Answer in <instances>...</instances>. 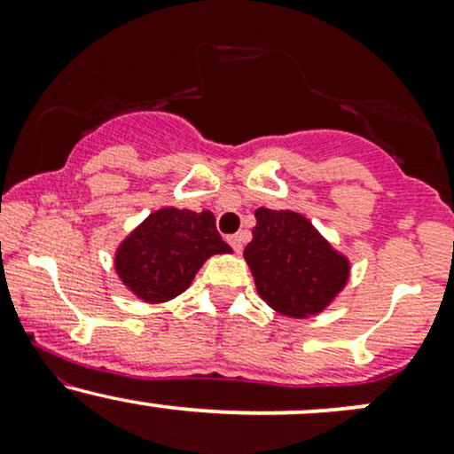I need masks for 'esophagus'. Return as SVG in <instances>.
I'll return each instance as SVG.
<instances>
[{
	"instance_id": "1",
	"label": "esophagus",
	"mask_w": 454,
	"mask_h": 454,
	"mask_svg": "<svg viewBox=\"0 0 454 454\" xmlns=\"http://www.w3.org/2000/svg\"><path fill=\"white\" fill-rule=\"evenodd\" d=\"M228 243L237 254L243 252V234H232V237H228Z\"/></svg>"
}]
</instances>
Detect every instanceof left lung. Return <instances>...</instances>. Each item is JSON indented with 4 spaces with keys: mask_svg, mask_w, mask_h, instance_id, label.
Wrapping results in <instances>:
<instances>
[{
    "mask_svg": "<svg viewBox=\"0 0 454 454\" xmlns=\"http://www.w3.org/2000/svg\"><path fill=\"white\" fill-rule=\"evenodd\" d=\"M252 234L243 256L258 294L279 314L314 316L346 286L348 260L301 213L260 207Z\"/></svg>",
    "mask_w": 454,
    "mask_h": 454,
    "instance_id": "left-lung-1",
    "label": "left lung"
}]
</instances>
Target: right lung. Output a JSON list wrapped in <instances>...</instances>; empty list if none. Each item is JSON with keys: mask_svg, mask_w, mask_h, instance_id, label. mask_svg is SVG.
Instances as JSON below:
<instances>
[{"mask_svg": "<svg viewBox=\"0 0 454 454\" xmlns=\"http://www.w3.org/2000/svg\"><path fill=\"white\" fill-rule=\"evenodd\" d=\"M232 252L222 241L211 211L160 209L119 245L114 269L123 284L147 303H164L192 284L213 254Z\"/></svg>", "mask_w": 454, "mask_h": 454, "instance_id": "right-lung-1", "label": "right lung"}]
</instances>
